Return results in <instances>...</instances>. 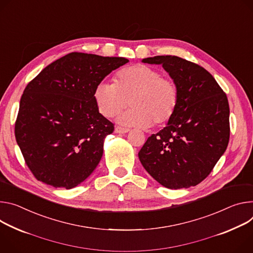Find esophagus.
Returning <instances> with one entry per match:
<instances>
[{"mask_svg":"<svg viewBox=\"0 0 253 253\" xmlns=\"http://www.w3.org/2000/svg\"><path fill=\"white\" fill-rule=\"evenodd\" d=\"M130 130L127 129V128H123V127H120V126H117L116 128H115V132L116 133H120V134H124V133H128Z\"/></svg>","mask_w":253,"mask_h":253,"instance_id":"obj_1","label":"esophagus"}]
</instances>
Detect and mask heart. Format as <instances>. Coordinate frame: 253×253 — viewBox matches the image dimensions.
I'll use <instances>...</instances> for the list:
<instances>
[{
	"mask_svg": "<svg viewBox=\"0 0 253 253\" xmlns=\"http://www.w3.org/2000/svg\"><path fill=\"white\" fill-rule=\"evenodd\" d=\"M94 99L100 113L108 118L129 104L132 109L121 114L118 121L128 126L148 128L162 126L171 119L178 104V87L155 68L136 64L120 71L114 84H99Z\"/></svg>",
	"mask_w": 253,
	"mask_h": 253,
	"instance_id": "obj_1",
	"label": "heart"
}]
</instances>
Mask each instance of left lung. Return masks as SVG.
<instances>
[{
	"label": "left lung",
	"instance_id": "obj_1",
	"mask_svg": "<svg viewBox=\"0 0 253 253\" xmlns=\"http://www.w3.org/2000/svg\"><path fill=\"white\" fill-rule=\"evenodd\" d=\"M142 62L163 65L178 87V104L167 126L148 137L138 153L140 163L168 189L197 186L229 142L226 94L204 67L178 56L157 55Z\"/></svg>",
	"mask_w": 253,
	"mask_h": 253
}]
</instances>
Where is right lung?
<instances>
[{"mask_svg": "<svg viewBox=\"0 0 253 253\" xmlns=\"http://www.w3.org/2000/svg\"><path fill=\"white\" fill-rule=\"evenodd\" d=\"M129 60L73 52L53 61L24 89L16 141L34 176L73 189L99 165L114 126L96 105V86Z\"/></svg>", "mask_w": 253, "mask_h": 253, "instance_id": "1", "label": "right lung"}]
</instances>
